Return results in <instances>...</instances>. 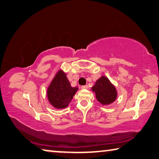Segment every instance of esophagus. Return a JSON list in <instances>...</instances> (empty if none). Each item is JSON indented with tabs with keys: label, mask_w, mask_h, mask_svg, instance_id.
<instances>
[{
	"label": "esophagus",
	"mask_w": 159,
	"mask_h": 159,
	"mask_svg": "<svg viewBox=\"0 0 159 159\" xmlns=\"http://www.w3.org/2000/svg\"><path fill=\"white\" fill-rule=\"evenodd\" d=\"M82 89H88V86L87 85H83L81 87Z\"/></svg>",
	"instance_id": "1"
}]
</instances>
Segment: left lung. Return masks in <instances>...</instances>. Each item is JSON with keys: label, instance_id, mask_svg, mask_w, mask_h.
<instances>
[{"label": "left lung", "instance_id": "8db88e82", "mask_svg": "<svg viewBox=\"0 0 159 159\" xmlns=\"http://www.w3.org/2000/svg\"><path fill=\"white\" fill-rule=\"evenodd\" d=\"M92 90L96 93L97 100L102 105L112 103L117 96L115 87L105 76H102L97 80Z\"/></svg>", "mask_w": 159, "mask_h": 159}]
</instances>
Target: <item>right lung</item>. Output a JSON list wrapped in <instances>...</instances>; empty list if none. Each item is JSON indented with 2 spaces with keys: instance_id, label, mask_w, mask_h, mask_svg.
Here are the masks:
<instances>
[{
  "instance_id": "add662e5",
  "label": "right lung",
  "mask_w": 159,
  "mask_h": 159,
  "mask_svg": "<svg viewBox=\"0 0 159 159\" xmlns=\"http://www.w3.org/2000/svg\"><path fill=\"white\" fill-rule=\"evenodd\" d=\"M77 89V87H71L66 74L59 70L49 86L47 97L53 106L62 109L69 105Z\"/></svg>"
}]
</instances>
